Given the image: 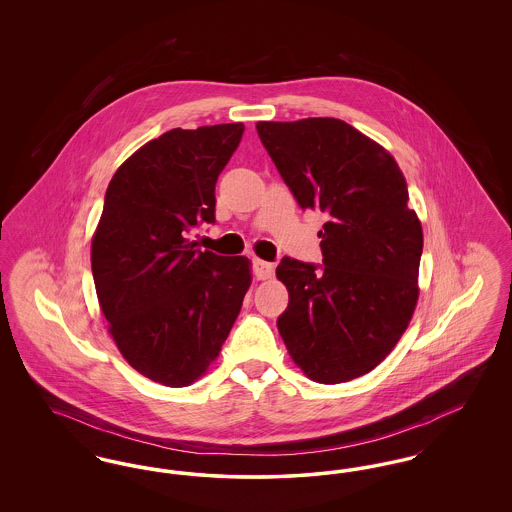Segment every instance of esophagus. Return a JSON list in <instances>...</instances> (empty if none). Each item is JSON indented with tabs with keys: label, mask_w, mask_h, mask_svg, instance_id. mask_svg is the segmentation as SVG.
Returning a JSON list of instances; mask_svg holds the SVG:
<instances>
[{
	"label": "esophagus",
	"mask_w": 512,
	"mask_h": 512,
	"mask_svg": "<svg viewBox=\"0 0 512 512\" xmlns=\"http://www.w3.org/2000/svg\"><path fill=\"white\" fill-rule=\"evenodd\" d=\"M272 272H274L272 263L261 261V259H255V261H253V274H255L257 280H268V278L272 276Z\"/></svg>",
	"instance_id": "34e87169"
}]
</instances>
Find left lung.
Masks as SVG:
<instances>
[{"label":"left lung","instance_id":"8db88e82","mask_svg":"<svg viewBox=\"0 0 512 512\" xmlns=\"http://www.w3.org/2000/svg\"><path fill=\"white\" fill-rule=\"evenodd\" d=\"M272 163L301 209L328 217L322 265L284 257L290 293L278 332L318 384L380 365L407 330L418 299L422 226L390 153L340 119L257 122Z\"/></svg>","mask_w":512,"mask_h":512}]
</instances>
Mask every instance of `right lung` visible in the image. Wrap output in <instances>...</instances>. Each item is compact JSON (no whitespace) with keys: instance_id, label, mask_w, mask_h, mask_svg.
<instances>
[{"instance_id":"obj_1","label":"right lung","mask_w":512,"mask_h":512,"mask_svg":"<svg viewBox=\"0 0 512 512\" xmlns=\"http://www.w3.org/2000/svg\"><path fill=\"white\" fill-rule=\"evenodd\" d=\"M242 122L172 128L109 182L92 240L99 307L128 365L169 388L219 357L251 286L247 257L201 251L188 236L215 222V186Z\"/></svg>"}]
</instances>
